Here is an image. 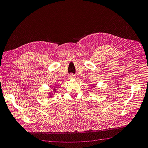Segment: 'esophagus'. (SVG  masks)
I'll use <instances>...</instances> for the list:
<instances>
[{"label": "esophagus", "instance_id": "1", "mask_svg": "<svg viewBox=\"0 0 148 148\" xmlns=\"http://www.w3.org/2000/svg\"><path fill=\"white\" fill-rule=\"evenodd\" d=\"M70 77H71V78H75L74 75H71V76H70Z\"/></svg>", "mask_w": 148, "mask_h": 148}]
</instances>
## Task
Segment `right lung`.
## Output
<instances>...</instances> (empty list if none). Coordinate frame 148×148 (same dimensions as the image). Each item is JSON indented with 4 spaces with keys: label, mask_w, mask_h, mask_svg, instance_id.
Returning a JSON list of instances; mask_svg holds the SVG:
<instances>
[{
    "label": "right lung",
    "mask_w": 148,
    "mask_h": 148,
    "mask_svg": "<svg viewBox=\"0 0 148 148\" xmlns=\"http://www.w3.org/2000/svg\"><path fill=\"white\" fill-rule=\"evenodd\" d=\"M53 92H56V88H53ZM53 93H52V92H49V93H48V96H49L50 98L52 97V96L53 95Z\"/></svg>",
    "instance_id": "1"
}]
</instances>
